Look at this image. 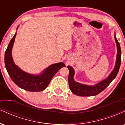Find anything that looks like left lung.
Wrapping results in <instances>:
<instances>
[{"label": "left lung", "instance_id": "8db88e82", "mask_svg": "<svg viewBox=\"0 0 125 125\" xmlns=\"http://www.w3.org/2000/svg\"><path fill=\"white\" fill-rule=\"evenodd\" d=\"M115 39L117 46V56L115 66L111 73L104 81L100 82L94 86L86 85V84L77 83L74 81L73 76L74 71L73 69L70 66H67V68L69 70L68 76L69 86L73 94L80 96H92L97 95V94H100L101 92L105 89L106 87L108 86L111 82L115 78L119 70L120 63H121V50H120V44L117 41L115 35Z\"/></svg>", "mask_w": 125, "mask_h": 125}]
</instances>
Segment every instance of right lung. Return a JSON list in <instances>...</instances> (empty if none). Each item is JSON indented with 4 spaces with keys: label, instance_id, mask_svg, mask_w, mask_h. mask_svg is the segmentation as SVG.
I'll use <instances>...</instances> for the list:
<instances>
[{
    "label": "right lung",
    "instance_id": "add662e5",
    "mask_svg": "<svg viewBox=\"0 0 125 125\" xmlns=\"http://www.w3.org/2000/svg\"><path fill=\"white\" fill-rule=\"evenodd\" d=\"M16 33L10 41L5 53V64L8 74L18 86L29 92H40L45 89L54 74L65 66L63 62L52 64L39 75L31 74L23 71L13 61L12 49Z\"/></svg>",
    "mask_w": 125,
    "mask_h": 125
}]
</instances>
